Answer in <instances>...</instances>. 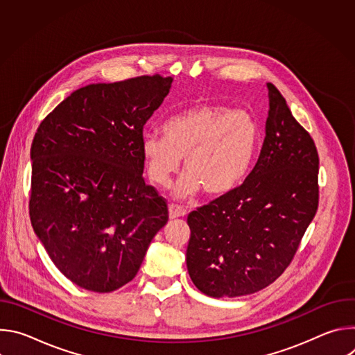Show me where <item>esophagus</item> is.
<instances>
[{"label":"esophagus","instance_id":"34e87169","mask_svg":"<svg viewBox=\"0 0 355 355\" xmlns=\"http://www.w3.org/2000/svg\"><path fill=\"white\" fill-rule=\"evenodd\" d=\"M168 214H170V219H177V218L185 216V215H187V211H185L182 207H180V205L171 204V205L168 207Z\"/></svg>","mask_w":355,"mask_h":355}]
</instances>
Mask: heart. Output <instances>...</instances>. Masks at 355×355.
Listing matches in <instances>:
<instances>
[{
    "instance_id": "obj_1",
    "label": "heart",
    "mask_w": 355,
    "mask_h": 355,
    "mask_svg": "<svg viewBox=\"0 0 355 355\" xmlns=\"http://www.w3.org/2000/svg\"><path fill=\"white\" fill-rule=\"evenodd\" d=\"M162 132L141 139L146 170L151 181L166 187L184 157L181 195L199 188L208 196L232 192L247 175L261 139L254 115L222 104H199L171 115Z\"/></svg>"
}]
</instances>
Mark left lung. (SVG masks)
<instances>
[{"label":"left lung","mask_w":355,"mask_h":355,"mask_svg":"<svg viewBox=\"0 0 355 355\" xmlns=\"http://www.w3.org/2000/svg\"><path fill=\"white\" fill-rule=\"evenodd\" d=\"M270 110L261 155L245 181L188 215L187 267L212 297L254 293L293 260L319 205V155L312 136L267 83Z\"/></svg>","instance_id":"obj_1"}]
</instances>
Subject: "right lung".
I'll use <instances>...</instances> for the list:
<instances>
[{"mask_svg":"<svg viewBox=\"0 0 355 355\" xmlns=\"http://www.w3.org/2000/svg\"><path fill=\"white\" fill-rule=\"evenodd\" d=\"M173 78L89 84L39 125L29 216L47 254L73 284L112 292L130 282L168 222L167 200L143 178V126Z\"/></svg>","mask_w":355,"mask_h":355,"instance_id":"right-lung-1","label":"right lung"}]
</instances>
